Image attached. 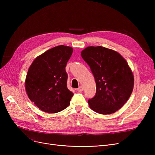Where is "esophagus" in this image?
I'll return each mask as SVG.
<instances>
[{
    "label": "esophagus",
    "mask_w": 155,
    "mask_h": 155,
    "mask_svg": "<svg viewBox=\"0 0 155 155\" xmlns=\"http://www.w3.org/2000/svg\"><path fill=\"white\" fill-rule=\"evenodd\" d=\"M83 90H84V88H83V86H79V88H78V92H82V91H83Z\"/></svg>",
    "instance_id": "34e87169"
}]
</instances>
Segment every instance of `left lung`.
Listing matches in <instances>:
<instances>
[{
    "instance_id": "left-lung-1",
    "label": "left lung",
    "mask_w": 155,
    "mask_h": 155,
    "mask_svg": "<svg viewBox=\"0 0 155 155\" xmlns=\"http://www.w3.org/2000/svg\"><path fill=\"white\" fill-rule=\"evenodd\" d=\"M81 57L89 65L96 84L95 96L89 107L101 114L114 113L129 98L134 76L126 60L116 51L103 46H88Z\"/></svg>"
}]
</instances>
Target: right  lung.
<instances>
[{"mask_svg": "<svg viewBox=\"0 0 155 155\" xmlns=\"http://www.w3.org/2000/svg\"><path fill=\"white\" fill-rule=\"evenodd\" d=\"M72 52L70 46H55L37 56L30 66L25 80L26 92L41 110L57 113L70 105L74 94L67 88L65 67Z\"/></svg>", "mask_w": 155, "mask_h": 155, "instance_id": "1", "label": "right lung"}]
</instances>
